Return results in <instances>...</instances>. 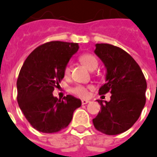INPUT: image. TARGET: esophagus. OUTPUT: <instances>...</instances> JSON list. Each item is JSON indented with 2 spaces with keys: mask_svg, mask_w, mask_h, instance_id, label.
Wrapping results in <instances>:
<instances>
[{
  "mask_svg": "<svg viewBox=\"0 0 157 157\" xmlns=\"http://www.w3.org/2000/svg\"><path fill=\"white\" fill-rule=\"evenodd\" d=\"M88 103H90L89 100H86V99H83V100H82V105H86V104H88Z\"/></svg>",
  "mask_w": 157,
  "mask_h": 157,
  "instance_id": "34e87169",
  "label": "esophagus"
}]
</instances>
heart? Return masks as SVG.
Masks as SVG:
<instances>
[{"label":"heart","mask_w":157,"mask_h":157,"mask_svg":"<svg viewBox=\"0 0 157 157\" xmlns=\"http://www.w3.org/2000/svg\"><path fill=\"white\" fill-rule=\"evenodd\" d=\"M80 61L91 71H95L98 66V60L94 54H91V53L82 54L80 57ZM70 74H71V66L67 65V66H65L64 70H63V75H64V76H68V75H70ZM91 88H92L91 86H82V85H78V86L72 88V93L79 96V97L86 98L89 94L88 90L91 89Z\"/></svg>","instance_id":"heart-1"}]
</instances>
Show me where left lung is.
I'll return each instance as SVG.
<instances>
[{
	"instance_id": "8db88e82",
	"label": "left lung",
	"mask_w": 157,
	"mask_h": 157,
	"mask_svg": "<svg viewBox=\"0 0 157 157\" xmlns=\"http://www.w3.org/2000/svg\"><path fill=\"white\" fill-rule=\"evenodd\" d=\"M95 54L106 69V83L99 94H111L109 102L98 99L101 111L94 120L95 128L107 135L126 132L139 119L144 107L147 83L140 65L128 52L110 44L95 45Z\"/></svg>"
}]
</instances>
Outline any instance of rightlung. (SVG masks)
<instances>
[{"instance_id": "1", "label": "right lung", "mask_w": 157, "mask_h": 157, "mask_svg": "<svg viewBox=\"0 0 157 157\" xmlns=\"http://www.w3.org/2000/svg\"><path fill=\"white\" fill-rule=\"evenodd\" d=\"M77 43L50 41L39 46L25 59L17 80V103L25 118L37 131L57 132L65 128L81 99L52 95L63 78V70L78 51Z\"/></svg>"}]
</instances>
